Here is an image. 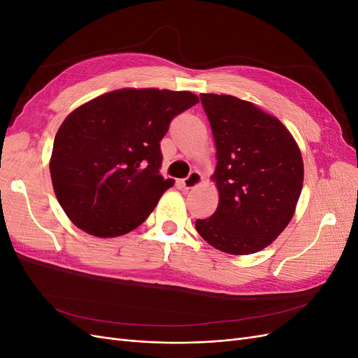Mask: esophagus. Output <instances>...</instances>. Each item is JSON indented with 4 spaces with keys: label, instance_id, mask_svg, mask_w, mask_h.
<instances>
[{
    "label": "esophagus",
    "instance_id": "obj_1",
    "mask_svg": "<svg viewBox=\"0 0 358 358\" xmlns=\"http://www.w3.org/2000/svg\"><path fill=\"white\" fill-rule=\"evenodd\" d=\"M200 182H201L200 171L194 170V171L189 173V175H188L185 179L180 180V185H182L183 189H191V188H194V187H197Z\"/></svg>",
    "mask_w": 358,
    "mask_h": 358
}]
</instances>
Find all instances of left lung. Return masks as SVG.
Returning <instances> with one entry per match:
<instances>
[{
  "label": "left lung",
  "instance_id": "left-lung-1",
  "mask_svg": "<svg viewBox=\"0 0 358 358\" xmlns=\"http://www.w3.org/2000/svg\"><path fill=\"white\" fill-rule=\"evenodd\" d=\"M218 164L220 204L196 229L233 255L262 251L291 221L303 185L300 149L284 124L231 95L201 94Z\"/></svg>",
  "mask_w": 358,
  "mask_h": 358
}]
</instances>
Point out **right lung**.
Instances as JSON below:
<instances>
[{"label":"right lung","instance_id":"right-lung-1","mask_svg":"<svg viewBox=\"0 0 358 358\" xmlns=\"http://www.w3.org/2000/svg\"><path fill=\"white\" fill-rule=\"evenodd\" d=\"M197 103L188 91L119 90L70 113L53 142L50 176L71 222L96 237L145 222L175 183L159 175L161 138Z\"/></svg>","mask_w":358,"mask_h":358}]
</instances>
